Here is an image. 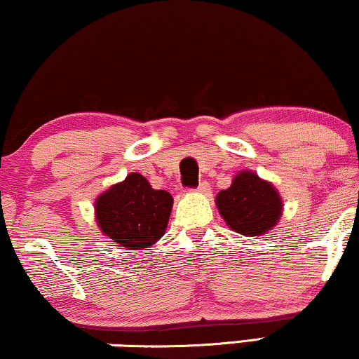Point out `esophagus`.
<instances>
[{
    "mask_svg": "<svg viewBox=\"0 0 359 359\" xmlns=\"http://www.w3.org/2000/svg\"><path fill=\"white\" fill-rule=\"evenodd\" d=\"M196 191H200V194H210V184H208V182H201V184L196 187Z\"/></svg>",
    "mask_w": 359,
    "mask_h": 359,
    "instance_id": "obj_1",
    "label": "esophagus"
}]
</instances>
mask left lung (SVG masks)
Returning <instances> with one entry per match:
<instances>
[{"label":"left lung","mask_w":359,"mask_h":359,"mask_svg":"<svg viewBox=\"0 0 359 359\" xmlns=\"http://www.w3.org/2000/svg\"><path fill=\"white\" fill-rule=\"evenodd\" d=\"M216 205L227 226L248 237L266 233L282 212V201L274 187L245 170L227 190L219 191Z\"/></svg>","instance_id":"8db88e82"}]
</instances>
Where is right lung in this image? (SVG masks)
Returning a JSON list of instances; mask_svg holds the SVG:
<instances>
[{
  "mask_svg": "<svg viewBox=\"0 0 359 359\" xmlns=\"http://www.w3.org/2000/svg\"><path fill=\"white\" fill-rule=\"evenodd\" d=\"M96 221L104 235L122 247L147 248L164 235L172 196L154 190L140 174L128 177L96 200Z\"/></svg>",
  "mask_w": 359,
  "mask_h": 359,
  "instance_id": "add662e5",
  "label": "right lung"
}]
</instances>
